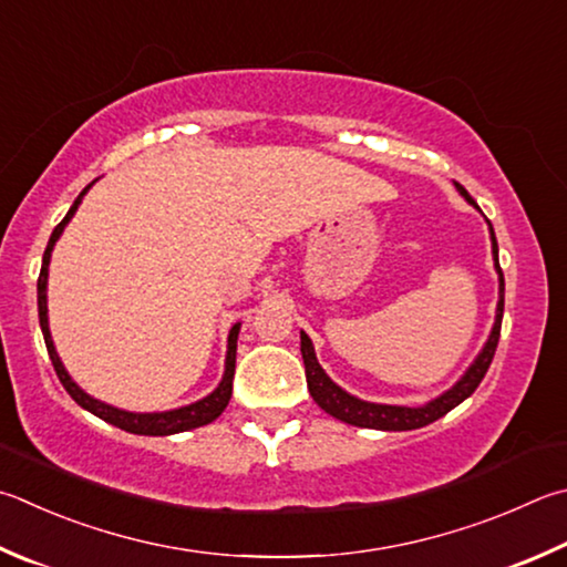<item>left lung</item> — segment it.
Returning <instances> with one entry per match:
<instances>
[{
  "label": "left lung",
  "instance_id": "obj_1",
  "mask_svg": "<svg viewBox=\"0 0 567 567\" xmlns=\"http://www.w3.org/2000/svg\"><path fill=\"white\" fill-rule=\"evenodd\" d=\"M458 193L466 198L471 205L473 203L471 195L461 188L456 183ZM478 208V205H476ZM488 223V233H491V252H493V267H496L498 275V305H496V319H493L491 334L483 344L476 359L468 364L466 372L458 377V382L454 386H449L444 394L434 396L426 404L419 406H399V404H377V401H364L354 394H349L339 384H334L329 374L322 369V364L317 362L315 354V344L312 339L305 332H300V349H302V359H305V377H307V389L315 399V404L319 409H324L329 416H334L344 424L352 426H362V429H377V431H411V429H421L426 424H434L436 419L449 414L451 409L458 406L461 401H466L476 386L481 384V379L486 377L488 367L493 362V354H496L498 347V337H501V319H503V292H506V282H503V272L498 265V243H496V233Z\"/></svg>",
  "mask_w": 567,
  "mask_h": 567
}]
</instances>
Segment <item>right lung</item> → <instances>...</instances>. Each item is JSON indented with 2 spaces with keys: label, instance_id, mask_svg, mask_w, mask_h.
<instances>
[{
  "label": "right lung",
  "instance_id": "add662e5",
  "mask_svg": "<svg viewBox=\"0 0 567 567\" xmlns=\"http://www.w3.org/2000/svg\"><path fill=\"white\" fill-rule=\"evenodd\" d=\"M96 183V181H94ZM94 183H89L84 190L79 193V198L71 205L66 218L61 220L54 233H51L49 245L44 250V260H41V272H39V282H37V305H39V324H41V334H44V342H47V352L51 364L56 369V377L59 382L64 384V389L69 391V396L76 401L81 409L91 411V414L104 419L106 424L118 426L123 431H128V434H138V436H171V434H181V431H190V429H198L210 424V421L218 419L225 406H228V401L233 396V377H235V354H238V334H240V322H235L230 327V334H228V352H225V372L220 384L215 386L208 396H203L198 401H193V404H185L178 409H168V411H126V409H118V406H111L106 401H101L96 396L86 394L84 389H81L71 374L66 372L64 362H61V357L54 347V339H51V329H49V307H47V285H49V262H51V252H54V245L61 238V233H64L66 225L74 218V213L79 210L81 200H84V195L89 193V188Z\"/></svg>",
  "mask_w": 567,
  "mask_h": 567
}]
</instances>
